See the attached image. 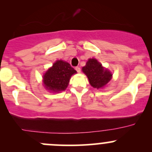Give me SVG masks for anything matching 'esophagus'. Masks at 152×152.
Returning <instances> with one entry per match:
<instances>
[{
  "instance_id": "esophagus-1",
  "label": "esophagus",
  "mask_w": 152,
  "mask_h": 152,
  "mask_svg": "<svg viewBox=\"0 0 152 152\" xmlns=\"http://www.w3.org/2000/svg\"><path fill=\"white\" fill-rule=\"evenodd\" d=\"M75 69H76V70L78 72V73H80V71H81L80 67H75Z\"/></svg>"
}]
</instances>
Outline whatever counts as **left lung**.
<instances>
[{"label": "left lung", "mask_w": 152, "mask_h": 152, "mask_svg": "<svg viewBox=\"0 0 152 152\" xmlns=\"http://www.w3.org/2000/svg\"><path fill=\"white\" fill-rule=\"evenodd\" d=\"M82 71L87 75L91 86L94 88H102L111 80L112 73L102 67L96 59H88Z\"/></svg>", "instance_id": "8db88e82"}]
</instances>
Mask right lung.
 <instances>
[{
  "label": "right lung",
  "mask_w": 152,
  "mask_h": 152,
  "mask_svg": "<svg viewBox=\"0 0 152 152\" xmlns=\"http://www.w3.org/2000/svg\"><path fill=\"white\" fill-rule=\"evenodd\" d=\"M76 73V70L70 66V64L58 60L45 73L43 84L49 90L62 91L67 88L72 75Z\"/></svg>",
  "instance_id": "add662e5"
}]
</instances>
